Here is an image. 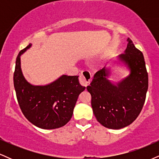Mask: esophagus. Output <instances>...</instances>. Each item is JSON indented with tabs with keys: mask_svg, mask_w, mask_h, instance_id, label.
<instances>
[{
	"mask_svg": "<svg viewBox=\"0 0 159 159\" xmlns=\"http://www.w3.org/2000/svg\"><path fill=\"white\" fill-rule=\"evenodd\" d=\"M91 78H92V76H91L90 72L87 70H84L82 71L79 76V82L82 86L87 87L90 84Z\"/></svg>",
	"mask_w": 159,
	"mask_h": 159,
	"instance_id": "1",
	"label": "esophagus"
}]
</instances>
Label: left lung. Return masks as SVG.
I'll list each match as a JSON object with an SVG mask.
<instances>
[{"instance_id":"left-lung-1","label":"left lung","mask_w":159,"mask_h":159,"mask_svg":"<svg viewBox=\"0 0 159 159\" xmlns=\"http://www.w3.org/2000/svg\"><path fill=\"white\" fill-rule=\"evenodd\" d=\"M125 53L119 56L130 69L129 76L114 84L107 79L105 67L94 75L87 90L91 95V105L96 120L103 126L120 129L132 123L143 108L148 90V72L143 53L128 38Z\"/></svg>"}]
</instances>
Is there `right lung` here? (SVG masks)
Here are the masks:
<instances>
[{
    "label": "right lung",
    "instance_id": "1",
    "mask_svg": "<svg viewBox=\"0 0 159 159\" xmlns=\"http://www.w3.org/2000/svg\"><path fill=\"white\" fill-rule=\"evenodd\" d=\"M31 46L20 51L13 75L14 87L21 112L28 121L43 129H54L65 125L70 120L78 96L85 90L78 76L62 75L45 86H34L24 78L20 56Z\"/></svg>",
    "mask_w": 159,
    "mask_h": 159
}]
</instances>
